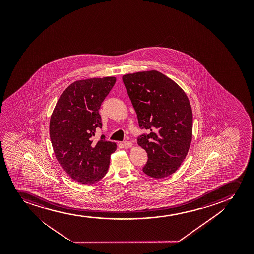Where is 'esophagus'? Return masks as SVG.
Masks as SVG:
<instances>
[{
  "instance_id": "1",
  "label": "esophagus",
  "mask_w": 254,
  "mask_h": 254,
  "mask_svg": "<svg viewBox=\"0 0 254 254\" xmlns=\"http://www.w3.org/2000/svg\"><path fill=\"white\" fill-rule=\"evenodd\" d=\"M123 146H124L125 148H128V147H131L133 146V144L130 141H124L123 142Z\"/></svg>"
}]
</instances>
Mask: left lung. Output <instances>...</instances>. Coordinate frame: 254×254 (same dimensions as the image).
<instances>
[{
    "label": "left lung",
    "mask_w": 254,
    "mask_h": 254,
    "mask_svg": "<svg viewBox=\"0 0 254 254\" xmlns=\"http://www.w3.org/2000/svg\"><path fill=\"white\" fill-rule=\"evenodd\" d=\"M122 79L139 126L147 130L137 140L148 157L143 172L155 179L172 175L187 157L192 139V111L187 94L156 70L128 73Z\"/></svg>",
    "instance_id": "8db88e82"
}]
</instances>
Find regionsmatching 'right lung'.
I'll use <instances>...</instances> for the list:
<instances>
[{
    "mask_svg": "<svg viewBox=\"0 0 254 254\" xmlns=\"http://www.w3.org/2000/svg\"><path fill=\"white\" fill-rule=\"evenodd\" d=\"M115 77L73 82L56 104L50 120V138L56 158L67 175L81 184H94L105 176L116 144L102 136L99 109L114 87Z\"/></svg>",
    "mask_w": 254,
    "mask_h": 254,
    "instance_id": "right-lung-1",
    "label": "right lung"
}]
</instances>
